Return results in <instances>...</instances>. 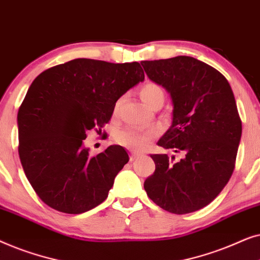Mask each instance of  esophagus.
Instances as JSON below:
<instances>
[{
	"label": "esophagus",
	"mask_w": 260,
	"mask_h": 260,
	"mask_svg": "<svg viewBox=\"0 0 260 260\" xmlns=\"http://www.w3.org/2000/svg\"><path fill=\"white\" fill-rule=\"evenodd\" d=\"M138 158V154H135V152H131L130 155V161H135V159Z\"/></svg>",
	"instance_id": "esophagus-1"
}]
</instances>
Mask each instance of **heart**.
I'll use <instances>...</instances> for the list:
<instances>
[{
  "label": "heart",
  "instance_id": "1",
  "mask_svg": "<svg viewBox=\"0 0 260 260\" xmlns=\"http://www.w3.org/2000/svg\"><path fill=\"white\" fill-rule=\"evenodd\" d=\"M140 95L144 103L149 106L155 108L165 102V91L158 84L147 81L140 88ZM120 103L122 101H117L113 108V113L117 115L118 112ZM157 136V131L154 129H140L135 126H125L123 129L116 131L115 141L123 147H126L131 150L141 151L147 149L152 141Z\"/></svg>",
  "mask_w": 260,
  "mask_h": 260
}]
</instances>
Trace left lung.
Here are the masks:
<instances>
[{"label": "left lung", "instance_id": "obj_1", "mask_svg": "<svg viewBox=\"0 0 260 260\" xmlns=\"http://www.w3.org/2000/svg\"><path fill=\"white\" fill-rule=\"evenodd\" d=\"M141 63L173 99V124L157 144L181 155H151L156 168L144 189L169 213L199 211L218 197L236 167L243 126L233 91L218 70L191 56Z\"/></svg>", "mask_w": 260, "mask_h": 260}]
</instances>
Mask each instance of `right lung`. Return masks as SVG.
Returning a JSON list of instances; mask_svg holds the SVG:
<instances>
[{"instance_id":"right-lung-1","label":"right lung","mask_w":260,"mask_h":260,"mask_svg":"<svg viewBox=\"0 0 260 260\" xmlns=\"http://www.w3.org/2000/svg\"><path fill=\"white\" fill-rule=\"evenodd\" d=\"M143 80L136 61L84 58L53 66L35 78L17 113L19 156L46 205L80 214L108 198L129 155L120 145H110L88 156L84 140L91 130L101 135L118 98Z\"/></svg>"}]
</instances>
